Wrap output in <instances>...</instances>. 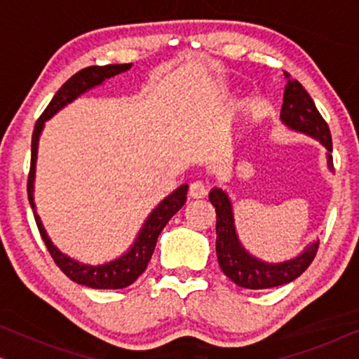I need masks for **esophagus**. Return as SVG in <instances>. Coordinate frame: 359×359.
I'll list each match as a JSON object with an SVG mask.
<instances>
[{"label":"esophagus","instance_id":"34e87169","mask_svg":"<svg viewBox=\"0 0 359 359\" xmlns=\"http://www.w3.org/2000/svg\"><path fill=\"white\" fill-rule=\"evenodd\" d=\"M208 183L203 180H196L193 183L189 184V196L191 198L198 199V198H204L205 194H208Z\"/></svg>","mask_w":359,"mask_h":359}]
</instances>
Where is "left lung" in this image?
Wrapping results in <instances>:
<instances>
[{"label":"left lung","mask_w":359,"mask_h":359,"mask_svg":"<svg viewBox=\"0 0 359 359\" xmlns=\"http://www.w3.org/2000/svg\"><path fill=\"white\" fill-rule=\"evenodd\" d=\"M284 76L287 78V85L283 97L281 121L289 129L302 132V134L311 135L320 142L328 151V168L333 170V160L330 155L332 135L325 119L320 116L311 95L304 90L301 83L291 78L286 72H284ZM209 201L215 208V215H217L215 252H217L219 266L225 276L232 279L237 286L245 289H269L283 286V284L291 283L301 276L316 258L318 242L309 245L299 257L283 263H266L257 257H252L242 247L237 237L232 204H230L229 196L222 189L214 188L209 193Z\"/></svg>","instance_id":"1"}]
</instances>
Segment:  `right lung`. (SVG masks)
Segmentation results:
<instances>
[{"label": "right lung", "instance_id": "add662e5", "mask_svg": "<svg viewBox=\"0 0 359 359\" xmlns=\"http://www.w3.org/2000/svg\"><path fill=\"white\" fill-rule=\"evenodd\" d=\"M132 67V63H121V65H104V67H88L83 68L78 73H75L70 80L62 85L60 90L55 93L52 101L48 102L46 111L39 117L32 132V150H31V170H29L27 178V196L31 208L34 210V217H36V224L41 237L46 243V247L53 258V262L63 273L67 274L72 281L83 286L93 287V289H122L130 286L137 278L147 269L151 255H154L156 240L158 235L168 220L183 208L186 203V193H188V184H181L178 189L173 191L168 198H165L156 208L151 210L149 219L142 225L139 235H137L135 242L129 248V252L122 255L121 258L112 259L109 263L97 264V266H91V264L78 263L72 259L67 255H63L46 233V229L41 222L36 212V204H34V178H36V163H37V145L39 137L43 129L46 121L50 119L53 114H57L62 107H65L68 102L76 100L78 96L86 93L91 88L101 85L107 78H112L119 75L122 72H127Z\"/></svg>", "mask_w": 359, "mask_h": 359}]
</instances>
